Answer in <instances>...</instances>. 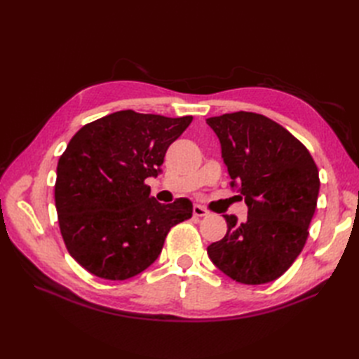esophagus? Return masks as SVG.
Instances as JSON below:
<instances>
[{
  "mask_svg": "<svg viewBox=\"0 0 359 359\" xmlns=\"http://www.w3.org/2000/svg\"><path fill=\"white\" fill-rule=\"evenodd\" d=\"M193 214L196 215V217H205V215H208V214H210V211L206 210V208H203L202 205L194 203V205H193Z\"/></svg>",
  "mask_w": 359,
  "mask_h": 359,
  "instance_id": "1",
  "label": "esophagus"
}]
</instances>
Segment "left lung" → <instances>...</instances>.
Returning a JSON list of instances; mask_svg holds the SVG:
<instances>
[{
  "label": "left lung",
  "mask_w": 359,
  "mask_h": 359,
  "mask_svg": "<svg viewBox=\"0 0 359 359\" xmlns=\"http://www.w3.org/2000/svg\"><path fill=\"white\" fill-rule=\"evenodd\" d=\"M248 206L245 222L223 215L227 232L208 256L227 277L264 285L283 276L304 248L316 210L319 170L309 149L273 119L233 112L206 119Z\"/></svg>",
  "instance_id": "1"
}]
</instances>
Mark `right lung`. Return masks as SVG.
<instances>
[{
  "label": "right lung",
  "mask_w": 359,
  "mask_h": 359,
  "mask_svg": "<svg viewBox=\"0 0 359 359\" xmlns=\"http://www.w3.org/2000/svg\"><path fill=\"white\" fill-rule=\"evenodd\" d=\"M193 116L119 111L83 126L58 160L55 206L70 256L88 273L127 280L161 253L165 238L193 214L189 199L160 203L157 177L169 145Z\"/></svg>",
  "instance_id": "right-lung-1"
}]
</instances>
